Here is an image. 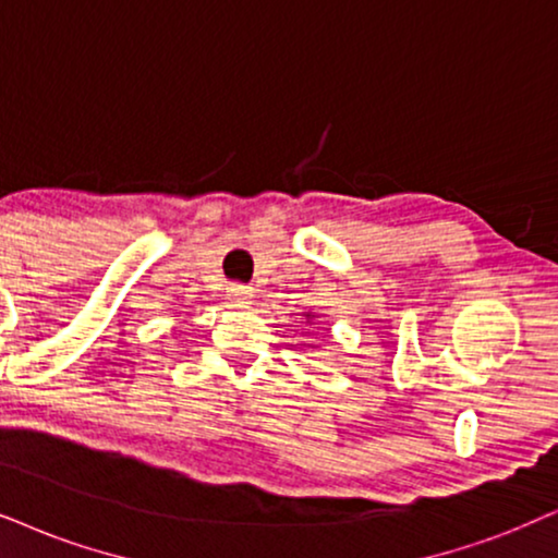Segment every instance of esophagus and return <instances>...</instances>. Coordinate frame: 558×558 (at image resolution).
<instances>
[{"label":"esophagus","instance_id":"1","mask_svg":"<svg viewBox=\"0 0 558 558\" xmlns=\"http://www.w3.org/2000/svg\"><path fill=\"white\" fill-rule=\"evenodd\" d=\"M252 295H255V288H250V286H231L229 288V303L236 308L250 306Z\"/></svg>","mask_w":558,"mask_h":558}]
</instances>
